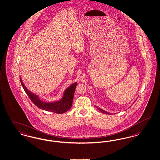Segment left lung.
<instances>
[{
  "mask_svg": "<svg viewBox=\"0 0 160 160\" xmlns=\"http://www.w3.org/2000/svg\"><path fill=\"white\" fill-rule=\"evenodd\" d=\"M97 108H98V109L102 113H105V114H108V115H110V114H112V113H110L109 112H106V111H105V110H103V109H100V108H98L97 106H96Z\"/></svg>",
  "mask_w": 160,
  "mask_h": 160,
  "instance_id": "8db88e82",
  "label": "left lung"
}]
</instances>
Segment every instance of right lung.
Listing matches in <instances>:
<instances>
[{
  "label": "right lung",
  "instance_id": "add662e5",
  "mask_svg": "<svg viewBox=\"0 0 160 160\" xmlns=\"http://www.w3.org/2000/svg\"><path fill=\"white\" fill-rule=\"evenodd\" d=\"M20 81L22 87L26 93L27 94L29 99L38 108L42 110L52 112L56 113H63L70 110L72 108V100L75 89L77 86V82L73 83L70 86L65 90L62 98L55 102H45L39 99L38 96L32 93L26 88L24 83H23L22 78L20 76Z\"/></svg>",
  "mask_w": 160,
  "mask_h": 160
}]
</instances>
